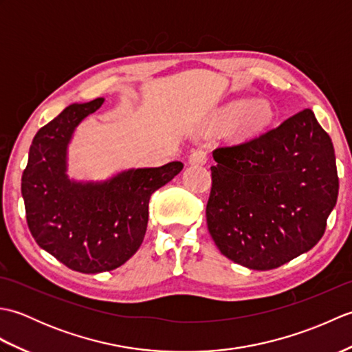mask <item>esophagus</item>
I'll list each match as a JSON object with an SVG mask.
<instances>
[{
  "instance_id": "obj_1",
  "label": "esophagus",
  "mask_w": 352,
  "mask_h": 352,
  "mask_svg": "<svg viewBox=\"0 0 352 352\" xmlns=\"http://www.w3.org/2000/svg\"><path fill=\"white\" fill-rule=\"evenodd\" d=\"M207 160H208V155H207V151H204V149H197V151H193L189 155V163L190 164H206Z\"/></svg>"
}]
</instances>
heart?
Wrapping results in <instances>:
<instances>
[{"label": "heart", "instance_id": "obj_1", "mask_svg": "<svg viewBox=\"0 0 352 352\" xmlns=\"http://www.w3.org/2000/svg\"><path fill=\"white\" fill-rule=\"evenodd\" d=\"M242 118V126L245 130H258L272 121L274 111L267 102L241 100L231 102L223 110V119L228 122Z\"/></svg>", "mask_w": 352, "mask_h": 352}]
</instances>
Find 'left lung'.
Masks as SVG:
<instances>
[{
	"label": "left lung",
	"mask_w": 352,
	"mask_h": 352,
	"mask_svg": "<svg viewBox=\"0 0 352 352\" xmlns=\"http://www.w3.org/2000/svg\"><path fill=\"white\" fill-rule=\"evenodd\" d=\"M213 159L207 227L227 258L269 271L320 241L339 178L333 142L310 109L258 138L216 148Z\"/></svg>",
	"instance_id": "8db88e82"
}]
</instances>
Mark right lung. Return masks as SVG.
Returning a JSON list of instances; mask_svg holds the SVG:
<instances>
[{
  "label": "right lung",
  "mask_w": 352,
  "mask_h": 352,
  "mask_svg": "<svg viewBox=\"0 0 352 352\" xmlns=\"http://www.w3.org/2000/svg\"><path fill=\"white\" fill-rule=\"evenodd\" d=\"M104 98L71 104L36 133L22 174L27 223L42 250L72 271L98 274L124 265L144 242L153 193L183 169L129 168L106 180L68 175V148L85 119Z\"/></svg>",
  "instance_id": "1"
}]
</instances>
